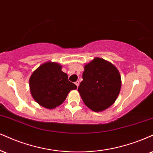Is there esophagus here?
Masks as SVG:
<instances>
[{
	"instance_id": "esophagus-1",
	"label": "esophagus",
	"mask_w": 153,
	"mask_h": 153,
	"mask_svg": "<svg viewBox=\"0 0 153 153\" xmlns=\"http://www.w3.org/2000/svg\"><path fill=\"white\" fill-rule=\"evenodd\" d=\"M75 84H76L77 86H79V81H76V82H75Z\"/></svg>"
}]
</instances>
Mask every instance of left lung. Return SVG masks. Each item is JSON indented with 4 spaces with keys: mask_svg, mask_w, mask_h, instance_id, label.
<instances>
[{
    "mask_svg": "<svg viewBox=\"0 0 153 153\" xmlns=\"http://www.w3.org/2000/svg\"><path fill=\"white\" fill-rule=\"evenodd\" d=\"M83 81L78 87L86 105L99 112L108 108L120 93L121 79L114 65L97 57L84 66Z\"/></svg>",
    "mask_w": 153,
    "mask_h": 153,
    "instance_id": "1",
    "label": "left lung"
}]
</instances>
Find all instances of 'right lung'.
<instances>
[{"mask_svg": "<svg viewBox=\"0 0 153 153\" xmlns=\"http://www.w3.org/2000/svg\"><path fill=\"white\" fill-rule=\"evenodd\" d=\"M29 82L33 99L40 105L50 109L61 105L69 92L77 88L62 71V66L50 62L39 66L31 75Z\"/></svg>", "mask_w": 153, "mask_h": 153, "instance_id": "right-lung-1", "label": "right lung"}]
</instances>
